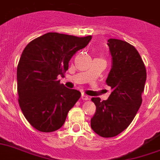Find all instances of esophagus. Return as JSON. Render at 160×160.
<instances>
[{
	"instance_id": "obj_1",
	"label": "esophagus",
	"mask_w": 160,
	"mask_h": 160,
	"mask_svg": "<svg viewBox=\"0 0 160 160\" xmlns=\"http://www.w3.org/2000/svg\"><path fill=\"white\" fill-rule=\"evenodd\" d=\"M82 99L83 100H88V99H89V97L87 96V95H85V94H82Z\"/></svg>"
}]
</instances>
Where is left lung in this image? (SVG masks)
Segmentation results:
<instances>
[{"label":"left lung","instance_id":"8db88e82","mask_svg":"<svg viewBox=\"0 0 160 160\" xmlns=\"http://www.w3.org/2000/svg\"><path fill=\"white\" fill-rule=\"evenodd\" d=\"M112 66L106 82L112 93L107 100L92 98L96 106L91 129L103 138L115 137L130 125L141 106L147 70L141 56L130 43L108 40Z\"/></svg>","mask_w":160,"mask_h":160}]
</instances>
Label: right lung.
<instances>
[{
  "label": "right lung",
  "instance_id": "add662e5",
  "mask_svg": "<svg viewBox=\"0 0 160 160\" xmlns=\"http://www.w3.org/2000/svg\"><path fill=\"white\" fill-rule=\"evenodd\" d=\"M91 39V35L48 32L24 48L17 68L18 103L35 129L44 133L59 129L81 97L80 91L66 88L57 78L65 76L72 57Z\"/></svg>",
  "mask_w": 160,
  "mask_h": 160
}]
</instances>
